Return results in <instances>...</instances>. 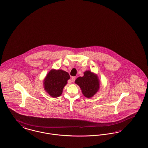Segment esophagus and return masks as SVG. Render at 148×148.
I'll use <instances>...</instances> for the list:
<instances>
[{
  "label": "esophagus",
  "mask_w": 148,
  "mask_h": 148,
  "mask_svg": "<svg viewBox=\"0 0 148 148\" xmlns=\"http://www.w3.org/2000/svg\"><path fill=\"white\" fill-rule=\"evenodd\" d=\"M75 80V77H73L71 78V81L72 82H74Z\"/></svg>",
  "instance_id": "obj_1"
}]
</instances>
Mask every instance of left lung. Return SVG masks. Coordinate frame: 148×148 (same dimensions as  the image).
I'll return each mask as SVG.
<instances>
[{
    "label": "left lung",
    "instance_id": "8db88e82",
    "mask_svg": "<svg viewBox=\"0 0 148 148\" xmlns=\"http://www.w3.org/2000/svg\"><path fill=\"white\" fill-rule=\"evenodd\" d=\"M75 83L79 86L83 95L88 98L95 96L100 88V81L97 74L90 70H86L83 77H78Z\"/></svg>",
    "mask_w": 148,
    "mask_h": 148
}]
</instances>
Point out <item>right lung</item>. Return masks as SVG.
<instances>
[{
	"mask_svg": "<svg viewBox=\"0 0 148 148\" xmlns=\"http://www.w3.org/2000/svg\"><path fill=\"white\" fill-rule=\"evenodd\" d=\"M70 78L68 72L62 70H51L44 79L45 90L53 98L60 96L64 87Z\"/></svg>",
	"mask_w": 148,
	"mask_h": 148,
	"instance_id": "right-lung-1",
	"label": "right lung"
}]
</instances>
